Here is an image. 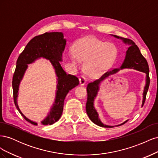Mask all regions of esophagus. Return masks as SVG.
Masks as SVG:
<instances>
[{
    "label": "esophagus",
    "mask_w": 158,
    "mask_h": 158,
    "mask_svg": "<svg viewBox=\"0 0 158 158\" xmlns=\"http://www.w3.org/2000/svg\"><path fill=\"white\" fill-rule=\"evenodd\" d=\"M79 82H80V84L81 85H83L85 84V82H87V80L85 79L84 76H81V77L79 79Z\"/></svg>",
    "instance_id": "obj_1"
}]
</instances>
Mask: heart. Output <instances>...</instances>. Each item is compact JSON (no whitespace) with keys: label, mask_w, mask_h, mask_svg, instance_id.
I'll list each match as a JSON object with an SVG mask.
<instances>
[{"label":"heart","mask_w":158,"mask_h":158,"mask_svg":"<svg viewBox=\"0 0 158 158\" xmlns=\"http://www.w3.org/2000/svg\"><path fill=\"white\" fill-rule=\"evenodd\" d=\"M71 63L79 64V60H85L84 69L89 75H95L106 69L117 54V49L111 43H104L94 37H85L76 41L73 48Z\"/></svg>","instance_id":"1"}]
</instances>
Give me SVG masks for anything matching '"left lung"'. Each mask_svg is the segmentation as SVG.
<instances>
[{
	"mask_svg": "<svg viewBox=\"0 0 158 158\" xmlns=\"http://www.w3.org/2000/svg\"><path fill=\"white\" fill-rule=\"evenodd\" d=\"M114 37L117 39H120L123 40V41L125 44H128L129 45L127 51H126V56L125 59L124 60L122 65L121 66L120 69H114L111 71H108L106 73H105L101 78L98 80H95L93 82H90L87 85V92H88V99L86 103V113L90 120L92 121L95 125H97L102 127L106 128H112L113 126H109L104 125V124L101 121L99 117V114L97 112L96 109L94 107V99L96 98L98 91L99 89V84L104 80L106 78L110 75H113L116 74L117 72L120 70V69H133L137 70H139L142 73H144L146 74V85L144 89V92H143V100L142 103V107L144 106L146 94L148 92V88H149L150 85V77H149V66H148V62L146 59L144 58L143 55L141 54L140 51L138 48V46L135 44L133 41L127 39V38L121 37L119 36L113 35ZM128 121H126L123 123L121 125H116L115 127L121 126L123 124H125Z\"/></svg>",
	"mask_w": 158,
	"mask_h": 158,
	"instance_id": "obj_1",
	"label": "left lung"
}]
</instances>
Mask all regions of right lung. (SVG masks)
<instances>
[{"mask_svg":"<svg viewBox=\"0 0 158 158\" xmlns=\"http://www.w3.org/2000/svg\"><path fill=\"white\" fill-rule=\"evenodd\" d=\"M66 43V39H64L62 32H46L31 40L18 56L12 78L14 102L22 116L32 125H37V123L27 118L22 113L17 103L19 85L28 67L27 64L34 63L38 59L44 58L49 60L55 70L57 77L55 99L47 116L41 122L44 125H51L59 121L63 113L65 97L70 89L79 84L78 78L74 75L66 74L60 64Z\"/></svg>","mask_w":158,"mask_h":158,"instance_id":"obj_1","label":"right lung"}]
</instances>
